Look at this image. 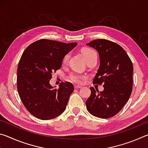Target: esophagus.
<instances>
[{
	"mask_svg": "<svg viewBox=\"0 0 148 148\" xmlns=\"http://www.w3.org/2000/svg\"><path fill=\"white\" fill-rule=\"evenodd\" d=\"M74 88L78 89H81L82 87H81V86H74Z\"/></svg>",
	"mask_w": 148,
	"mask_h": 148,
	"instance_id": "1",
	"label": "esophagus"
}]
</instances>
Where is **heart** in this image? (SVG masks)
<instances>
[{"label":"heart","mask_w":148,"mask_h":148,"mask_svg":"<svg viewBox=\"0 0 148 148\" xmlns=\"http://www.w3.org/2000/svg\"><path fill=\"white\" fill-rule=\"evenodd\" d=\"M83 54H84V56L85 57L86 61L87 59L89 58V57H91V56H94V55H97L94 50H92L91 49H88V48L85 49L83 50ZM69 58H70V54L66 55V56H65L64 57L63 61H62L63 63H66V62H68ZM69 78L72 82H75V83L81 84L84 81V77L79 76H78V75L75 74H71V75H70Z\"/></svg>","instance_id":"obj_1"}]
</instances>
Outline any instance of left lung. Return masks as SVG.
Segmentation results:
<instances>
[{
  "label": "left lung",
  "instance_id": "left-lung-1",
  "mask_svg": "<svg viewBox=\"0 0 148 148\" xmlns=\"http://www.w3.org/2000/svg\"><path fill=\"white\" fill-rule=\"evenodd\" d=\"M96 49L100 65L93 84L103 85L99 91L91 87V93L86 102L87 110L92 116L106 119L117 114L129 101L132 89L133 66L122 47L105 39L86 44Z\"/></svg>",
  "mask_w": 148,
  "mask_h": 148
}]
</instances>
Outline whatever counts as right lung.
Instances as JSON below:
<instances>
[{
  "label": "right lung",
  "mask_w": 148,
  "mask_h": 148,
  "mask_svg": "<svg viewBox=\"0 0 148 148\" xmlns=\"http://www.w3.org/2000/svg\"><path fill=\"white\" fill-rule=\"evenodd\" d=\"M77 45L42 39L27 47L17 67V91L25 107L42 120L56 118L66 109L74 86L68 82L59 89L49 84L52 73L61 69L64 56Z\"/></svg>",
  "instance_id": "1"
}]
</instances>
